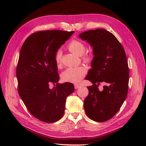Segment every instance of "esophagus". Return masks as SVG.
Here are the masks:
<instances>
[{
    "label": "esophagus",
    "instance_id": "1",
    "mask_svg": "<svg viewBox=\"0 0 146 146\" xmlns=\"http://www.w3.org/2000/svg\"><path fill=\"white\" fill-rule=\"evenodd\" d=\"M80 86V85H78V84H75V89H78L79 87Z\"/></svg>",
    "mask_w": 146,
    "mask_h": 146
}]
</instances>
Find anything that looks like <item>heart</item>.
<instances>
[{"label": "heart", "instance_id": "1", "mask_svg": "<svg viewBox=\"0 0 146 146\" xmlns=\"http://www.w3.org/2000/svg\"><path fill=\"white\" fill-rule=\"evenodd\" d=\"M68 49L72 52L73 53L81 56L86 50L85 45L82 42L78 40H74L70 42L68 44ZM62 58V51L61 49H58L55 54V61L58 66H60L61 63ZM85 61L90 60V56L86 55L84 57ZM86 68L83 66L78 67H70L68 68L66 70H64L61 74V78L64 82L78 83L86 73Z\"/></svg>", "mask_w": 146, "mask_h": 146}]
</instances>
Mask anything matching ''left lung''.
<instances>
[{
  "label": "left lung",
  "instance_id": "obj_1",
  "mask_svg": "<svg viewBox=\"0 0 146 146\" xmlns=\"http://www.w3.org/2000/svg\"><path fill=\"white\" fill-rule=\"evenodd\" d=\"M78 37L90 44L94 54L85 78L93 83L87 87L85 113L93 120L105 122L117 113L127 95L129 72L125 52L115 36L105 29L87 31ZM101 82L104 86L100 91Z\"/></svg>",
  "mask_w": 146,
  "mask_h": 146
}]
</instances>
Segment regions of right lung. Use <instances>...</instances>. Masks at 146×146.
<instances>
[{"label":"right lung","mask_w":146,"mask_h":146,"mask_svg":"<svg viewBox=\"0 0 146 146\" xmlns=\"http://www.w3.org/2000/svg\"><path fill=\"white\" fill-rule=\"evenodd\" d=\"M75 33L60 30L39 31L22 46L17 66L18 92L31 114L46 123L63 116L66 99L75 90L73 84L58 83L60 76L55 61L58 49ZM51 83L57 86L49 88Z\"/></svg>","instance_id":"add662e5"}]
</instances>
